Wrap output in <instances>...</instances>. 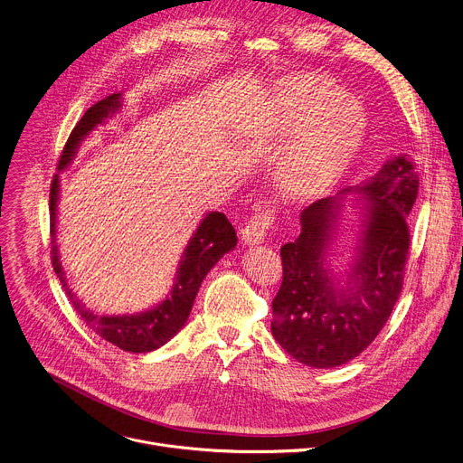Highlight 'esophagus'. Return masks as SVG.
Wrapping results in <instances>:
<instances>
[{"mask_svg": "<svg viewBox=\"0 0 463 463\" xmlns=\"http://www.w3.org/2000/svg\"><path fill=\"white\" fill-rule=\"evenodd\" d=\"M274 212L270 208H265L261 210L260 213H255L248 222L246 226L242 228V241L246 244H260L265 241L270 226L274 224Z\"/></svg>", "mask_w": 463, "mask_h": 463, "instance_id": "obj_1", "label": "esophagus"}]
</instances>
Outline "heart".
<instances>
[{
  "label": "heart",
  "instance_id": "heart-1",
  "mask_svg": "<svg viewBox=\"0 0 463 463\" xmlns=\"http://www.w3.org/2000/svg\"><path fill=\"white\" fill-rule=\"evenodd\" d=\"M281 105L292 134L307 128L283 164L285 187L301 198L322 194L344 175L363 143L364 109L320 75L287 82Z\"/></svg>",
  "mask_w": 463,
  "mask_h": 463
}]
</instances>
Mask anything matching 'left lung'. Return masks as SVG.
<instances>
[{
  "label": "left lung",
  "mask_w": 463,
  "mask_h": 463,
  "mask_svg": "<svg viewBox=\"0 0 463 463\" xmlns=\"http://www.w3.org/2000/svg\"><path fill=\"white\" fill-rule=\"evenodd\" d=\"M416 164L401 154L368 182L317 200L299 215L301 233L281 246L283 283L272 301V335L298 363L335 368L361 354L388 322L402 288L408 213L418 196ZM357 193L364 230L344 286L328 255L345 196Z\"/></svg>",
  "instance_id": "1"
}]
</instances>
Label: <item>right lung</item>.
I'll list each match as a JSON object with an SVG mask.
<instances>
[{
    "instance_id": "right-lung-1",
    "label": "right lung",
    "mask_w": 463,
    "mask_h": 463,
    "mask_svg": "<svg viewBox=\"0 0 463 463\" xmlns=\"http://www.w3.org/2000/svg\"><path fill=\"white\" fill-rule=\"evenodd\" d=\"M123 107L121 93H112L90 107L80 121L71 130L66 146L61 154L59 171H64L75 158L80 146V141L95 130V127L110 119ZM61 198V178L53 176L49 191V212H51V260H53V270L61 279L75 311L86 322V326L105 338L107 342L118 345L128 353H148L167 344L187 322L193 309V301L196 292L208 276V272L221 261L224 253L232 251L237 246V233L232 222L221 212H210L205 215L196 232L189 239L176 270L175 285L169 296L156 307L136 315H97L82 305V301L70 290L66 281V272L61 263L59 244H57V205Z\"/></svg>"
}]
</instances>
